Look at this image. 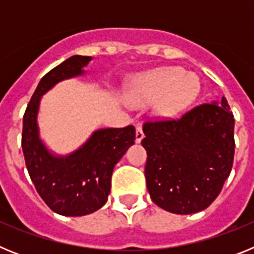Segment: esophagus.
Here are the masks:
<instances>
[{"mask_svg": "<svg viewBox=\"0 0 254 254\" xmlns=\"http://www.w3.org/2000/svg\"><path fill=\"white\" fill-rule=\"evenodd\" d=\"M143 138V132H142V127L140 125L136 127V142H141V140Z\"/></svg>", "mask_w": 254, "mask_h": 254, "instance_id": "34e87169", "label": "esophagus"}]
</instances>
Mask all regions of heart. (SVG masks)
I'll list each match as a JSON object with an SVG mask.
<instances>
[{"label": "heart", "instance_id": "b5f03b06", "mask_svg": "<svg viewBox=\"0 0 254 254\" xmlns=\"http://www.w3.org/2000/svg\"><path fill=\"white\" fill-rule=\"evenodd\" d=\"M201 78L182 67H160L136 80L129 102L149 104L158 100L156 109L164 116H174L193 104L201 94Z\"/></svg>", "mask_w": 254, "mask_h": 254}]
</instances>
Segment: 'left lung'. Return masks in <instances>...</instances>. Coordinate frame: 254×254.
Returning <instances> with one entry per match:
<instances>
[{
    "mask_svg": "<svg viewBox=\"0 0 254 254\" xmlns=\"http://www.w3.org/2000/svg\"><path fill=\"white\" fill-rule=\"evenodd\" d=\"M146 186L152 202L173 214L207 208L234 160V116L228 100L202 104L179 120L143 125Z\"/></svg>",
    "mask_w": 254,
    "mask_h": 254,
    "instance_id": "obj_1",
    "label": "left lung"
}]
</instances>
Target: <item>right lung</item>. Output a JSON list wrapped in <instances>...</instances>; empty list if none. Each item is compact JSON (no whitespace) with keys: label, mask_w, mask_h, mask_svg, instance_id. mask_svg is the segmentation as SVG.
<instances>
[{"label":"right lung","mask_w":254,"mask_h":254,"mask_svg":"<svg viewBox=\"0 0 254 254\" xmlns=\"http://www.w3.org/2000/svg\"><path fill=\"white\" fill-rule=\"evenodd\" d=\"M91 60L72 56L43 76L22 120L21 146L31 182L47 206L64 216H84L105 205L114 167L136 138L133 126L100 128L64 156L49 151L40 138L38 113L42 96L60 81L84 75V67Z\"/></svg>","instance_id":"1"}]
</instances>
